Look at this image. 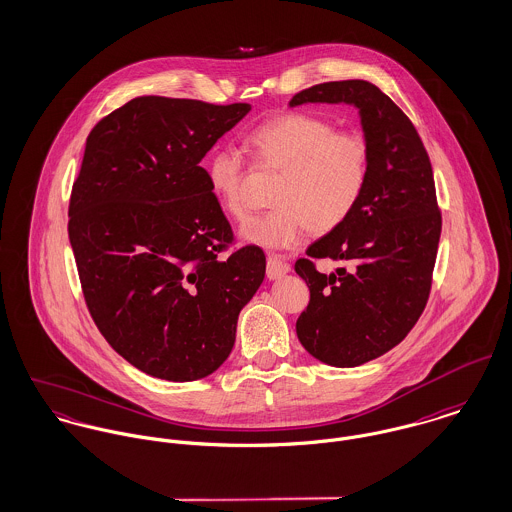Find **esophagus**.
<instances>
[{"label": "esophagus", "instance_id": "esophagus-1", "mask_svg": "<svg viewBox=\"0 0 512 512\" xmlns=\"http://www.w3.org/2000/svg\"><path fill=\"white\" fill-rule=\"evenodd\" d=\"M289 270H291V266H289L281 256H270V258H268V270H266L268 278H283V276L289 274Z\"/></svg>", "mask_w": 512, "mask_h": 512}]
</instances>
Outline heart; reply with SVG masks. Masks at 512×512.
Returning a JSON list of instances; mask_svg holds the SVG:
<instances>
[{"label":"heart","mask_w":512,"mask_h":512,"mask_svg":"<svg viewBox=\"0 0 512 512\" xmlns=\"http://www.w3.org/2000/svg\"><path fill=\"white\" fill-rule=\"evenodd\" d=\"M248 148L262 166L281 172L264 217L246 223L240 238L266 250L299 246L309 231L342 227L360 205L370 180L372 154L356 133H338L326 119L285 113L258 125ZM207 180L223 209L238 221L250 215L242 195L244 160L233 146L217 148L207 160Z\"/></svg>","instance_id":"b5f03b06"}]
</instances>
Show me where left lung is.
Instances as JSON below:
<instances>
[{
  "label": "left lung",
  "instance_id": "obj_1",
  "mask_svg": "<svg viewBox=\"0 0 512 512\" xmlns=\"http://www.w3.org/2000/svg\"><path fill=\"white\" fill-rule=\"evenodd\" d=\"M303 103H348L360 113L372 166L350 219L295 262L311 301L297 319L303 348L334 368H356L397 346L417 325L432 285L442 231L430 158L409 117L366 80L317 84ZM340 261L330 275L315 259Z\"/></svg>",
  "mask_w": 512,
  "mask_h": 512
}]
</instances>
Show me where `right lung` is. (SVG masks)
<instances>
[{
  "instance_id": "obj_1",
  "label": "right lung",
  "mask_w": 512,
  "mask_h": 512,
  "mask_svg": "<svg viewBox=\"0 0 512 512\" xmlns=\"http://www.w3.org/2000/svg\"><path fill=\"white\" fill-rule=\"evenodd\" d=\"M248 111L142 95L86 140L68 207L82 291L111 348L152 377L215 372L266 276L258 246L219 258L233 229L199 166Z\"/></svg>"
}]
</instances>
